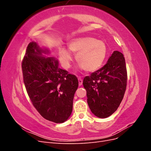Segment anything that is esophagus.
Instances as JSON below:
<instances>
[{
	"instance_id": "34e87169",
	"label": "esophagus",
	"mask_w": 151,
	"mask_h": 151,
	"mask_svg": "<svg viewBox=\"0 0 151 151\" xmlns=\"http://www.w3.org/2000/svg\"><path fill=\"white\" fill-rule=\"evenodd\" d=\"M78 81H79V85L81 86L83 84V80L81 78V77H78Z\"/></svg>"
}]
</instances>
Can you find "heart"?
<instances>
[{
  "instance_id": "b5f03b06",
  "label": "heart",
  "mask_w": 151,
  "mask_h": 151,
  "mask_svg": "<svg viewBox=\"0 0 151 151\" xmlns=\"http://www.w3.org/2000/svg\"><path fill=\"white\" fill-rule=\"evenodd\" d=\"M68 49L76 54V61L81 69L93 72L101 66L106 55V44L95 38L86 36L72 40L68 43ZM58 55L62 65L65 68L71 66L72 54L63 47L58 48Z\"/></svg>"
}]
</instances>
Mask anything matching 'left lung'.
Here are the masks:
<instances>
[{
  "label": "left lung",
  "instance_id": "obj_1",
  "mask_svg": "<svg viewBox=\"0 0 151 151\" xmlns=\"http://www.w3.org/2000/svg\"><path fill=\"white\" fill-rule=\"evenodd\" d=\"M127 82L125 58L121 52L114 51L106 64L83 80L91 112L101 118L111 115L124 96Z\"/></svg>",
  "mask_w": 151,
  "mask_h": 151
}]
</instances>
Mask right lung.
Here are the masks:
<instances>
[{
  "instance_id": "obj_1",
  "label": "right lung",
  "mask_w": 151,
  "mask_h": 151,
  "mask_svg": "<svg viewBox=\"0 0 151 151\" xmlns=\"http://www.w3.org/2000/svg\"><path fill=\"white\" fill-rule=\"evenodd\" d=\"M49 50L35 42L29 43L22 62L23 81L33 106L45 119L60 123L71 115L79 82L76 76L58 67Z\"/></svg>"
}]
</instances>
